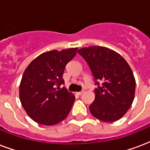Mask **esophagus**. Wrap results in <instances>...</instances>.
I'll return each instance as SVG.
<instances>
[{
	"label": "esophagus",
	"mask_w": 150,
	"mask_h": 150,
	"mask_svg": "<svg viewBox=\"0 0 150 150\" xmlns=\"http://www.w3.org/2000/svg\"><path fill=\"white\" fill-rule=\"evenodd\" d=\"M83 92H84V91H78V92H77V94H78V95H79V96H81V95H82V94H83Z\"/></svg>",
	"instance_id": "1"
}]
</instances>
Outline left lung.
I'll return each mask as SVG.
<instances>
[{"label":"left lung","mask_w":150,"mask_h":150,"mask_svg":"<svg viewBox=\"0 0 150 150\" xmlns=\"http://www.w3.org/2000/svg\"><path fill=\"white\" fill-rule=\"evenodd\" d=\"M78 53L88 62L98 88L95 100L89 106L91 115L105 122L120 119L131 107L136 80L126 60L112 50L100 46L81 48Z\"/></svg>","instance_id":"obj_1"}]
</instances>
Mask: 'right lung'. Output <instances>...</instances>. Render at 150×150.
<instances>
[{"instance_id":"1","label":"right lung","mask_w":150,"mask_h":150,"mask_svg":"<svg viewBox=\"0 0 150 150\" xmlns=\"http://www.w3.org/2000/svg\"><path fill=\"white\" fill-rule=\"evenodd\" d=\"M78 48L53 50L38 56L25 70L19 88L21 105L31 119L43 125H57L66 119L75 97L67 88L62 75ZM58 86L57 89L55 85Z\"/></svg>"}]
</instances>
